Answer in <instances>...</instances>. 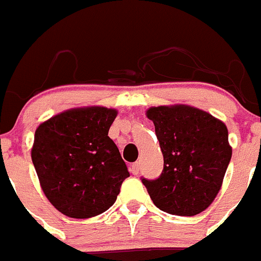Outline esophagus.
<instances>
[{
  "instance_id": "1",
  "label": "esophagus",
  "mask_w": 261,
  "mask_h": 261,
  "mask_svg": "<svg viewBox=\"0 0 261 261\" xmlns=\"http://www.w3.org/2000/svg\"><path fill=\"white\" fill-rule=\"evenodd\" d=\"M130 172H132L133 175H137L138 172H140V163L138 162L133 163V165L130 166Z\"/></svg>"
}]
</instances>
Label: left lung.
Instances as JSON below:
<instances>
[{"label": "left lung", "mask_w": 261, "mask_h": 261, "mask_svg": "<svg viewBox=\"0 0 261 261\" xmlns=\"http://www.w3.org/2000/svg\"><path fill=\"white\" fill-rule=\"evenodd\" d=\"M163 154V171L155 180L142 177L154 205L176 216H196L213 202L231 159L225 123L186 105L146 111Z\"/></svg>", "instance_id": "obj_1"}]
</instances>
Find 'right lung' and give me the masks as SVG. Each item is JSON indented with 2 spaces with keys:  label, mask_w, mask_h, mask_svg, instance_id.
<instances>
[{
  "label": "right lung",
  "mask_w": 261,
  "mask_h": 261,
  "mask_svg": "<svg viewBox=\"0 0 261 261\" xmlns=\"http://www.w3.org/2000/svg\"><path fill=\"white\" fill-rule=\"evenodd\" d=\"M117 111L82 107L64 111L35 130L32 163L50 204L71 218H90L110 209L129 176L108 137Z\"/></svg>",
  "instance_id": "obj_1"
}]
</instances>
